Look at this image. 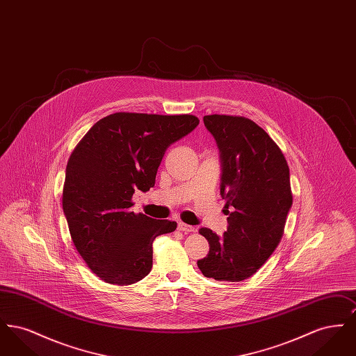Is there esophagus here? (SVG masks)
<instances>
[{"label":"esophagus","instance_id":"esophagus-1","mask_svg":"<svg viewBox=\"0 0 356 356\" xmlns=\"http://www.w3.org/2000/svg\"><path fill=\"white\" fill-rule=\"evenodd\" d=\"M177 227H179V231H181V232H184V234H189V232H195V231H196L195 227L188 225L186 222H179Z\"/></svg>","mask_w":356,"mask_h":356}]
</instances>
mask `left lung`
<instances>
[{"instance_id":"obj_1","label":"left lung","mask_w":356,"mask_h":356,"mask_svg":"<svg viewBox=\"0 0 356 356\" xmlns=\"http://www.w3.org/2000/svg\"><path fill=\"white\" fill-rule=\"evenodd\" d=\"M220 153V195L227 200V231L200 234L209 252L197 260L205 277L241 282L257 271L283 236L292 205L284 154L264 129L238 116H204Z\"/></svg>"}]
</instances>
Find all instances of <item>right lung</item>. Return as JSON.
Segmentation results:
<instances>
[{
  "label": "right lung",
  "instance_id": "add662e5",
  "mask_svg": "<svg viewBox=\"0 0 356 356\" xmlns=\"http://www.w3.org/2000/svg\"><path fill=\"white\" fill-rule=\"evenodd\" d=\"M197 125L192 115L119 112L97 121L70 154L64 215L76 250L104 282L128 286L152 270L153 240L177 224L136 215L132 196L154 186L167 149Z\"/></svg>",
  "mask_w": 356,
  "mask_h": 356
}]
</instances>
